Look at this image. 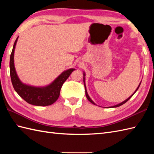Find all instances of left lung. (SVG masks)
<instances>
[{
	"instance_id": "1",
	"label": "left lung",
	"mask_w": 154,
	"mask_h": 154,
	"mask_svg": "<svg viewBox=\"0 0 154 154\" xmlns=\"http://www.w3.org/2000/svg\"><path fill=\"white\" fill-rule=\"evenodd\" d=\"M83 76H84V77H83V82H84V85H85V94H86V97H87V99L89 100L90 101V102H91V103H93V104H95V105H96V104L94 103L93 102V101L91 99V98L89 97V94H88V93H87V89H86V86H85V73H83ZM140 84H141V83H140V85H138V88H137L136 90L135 91V92L134 93L132 94V95L130 96L129 98H128V99H127L126 100H124V101H123V102H122V103H120V104H116V105H114V106H110V108H116V107H118V106H121V105H122V104H124V103H126L127 102V101L128 100L130 99V98H131V97L133 96V94H134V93L136 92L137 90L138 89V88H139V87H140Z\"/></svg>"
}]
</instances>
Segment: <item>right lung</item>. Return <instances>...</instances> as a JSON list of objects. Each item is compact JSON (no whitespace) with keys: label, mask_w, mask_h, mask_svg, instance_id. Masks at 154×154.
Segmentation results:
<instances>
[{"label":"right lung","mask_w":154,"mask_h":154,"mask_svg":"<svg viewBox=\"0 0 154 154\" xmlns=\"http://www.w3.org/2000/svg\"><path fill=\"white\" fill-rule=\"evenodd\" d=\"M17 40L18 38L13 45L10 58V74L13 87L16 92L29 104L42 106L51 105L57 100L63 83L75 69H69L63 71L53 82L46 87H32L22 83L16 74L14 63V54Z\"/></svg>","instance_id":"1"}]
</instances>
